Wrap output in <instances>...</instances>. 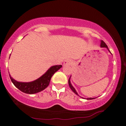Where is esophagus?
<instances>
[{"label":"esophagus","mask_w":126,"mask_h":126,"mask_svg":"<svg viewBox=\"0 0 126 126\" xmlns=\"http://www.w3.org/2000/svg\"><path fill=\"white\" fill-rule=\"evenodd\" d=\"M71 63H72V62L70 60H65L64 63H63V65L64 66H67V65H70Z\"/></svg>","instance_id":"34e87169"}]
</instances>
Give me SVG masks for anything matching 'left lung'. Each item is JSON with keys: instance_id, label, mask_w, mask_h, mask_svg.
Wrapping results in <instances>:
<instances>
[{"instance_id": "1", "label": "left lung", "mask_w": 126, "mask_h": 126, "mask_svg": "<svg viewBox=\"0 0 126 126\" xmlns=\"http://www.w3.org/2000/svg\"><path fill=\"white\" fill-rule=\"evenodd\" d=\"M101 47H106V48H107V49H108V50H109V51L110 52V50H109V49H108V46L106 45V44H105V42H104V41H101ZM70 78H69V79H68V85H69V87H70V88H71V90H72L74 92V93L76 94V95H78V94H77V91H76V90H75L74 87H73V86H72V85H71V82H70ZM95 99V98H87V99H88V100L90 99V100H91V99Z\"/></svg>"}]
</instances>
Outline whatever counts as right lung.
<instances>
[{"label":"right lung","instance_id":"1","mask_svg":"<svg viewBox=\"0 0 126 126\" xmlns=\"http://www.w3.org/2000/svg\"><path fill=\"white\" fill-rule=\"evenodd\" d=\"M62 67V65H56L50 67L40 78L30 82H18L10 76L11 81L13 84L21 91L28 94H33L45 89L49 85L50 79L56 71L59 70Z\"/></svg>","mask_w":126,"mask_h":126}]
</instances>
